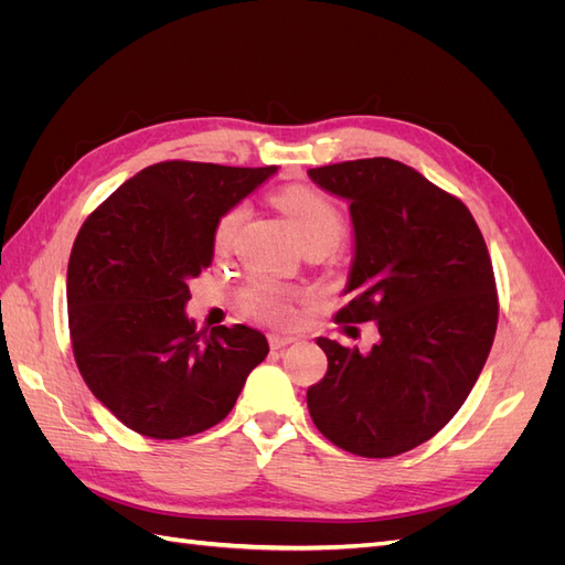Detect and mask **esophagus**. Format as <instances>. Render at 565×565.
<instances>
[{
  "label": "esophagus",
  "mask_w": 565,
  "mask_h": 565,
  "mask_svg": "<svg viewBox=\"0 0 565 565\" xmlns=\"http://www.w3.org/2000/svg\"><path fill=\"white\" fill-rule=\"evenodd\" d=\"M295 341V337L292 334H278V332H273V334H268V344H270V349H285V347H289Z\"/></svg>",
  "instance_id": "esophagus-1"
}]
</instances>
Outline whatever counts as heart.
Segmentation results:
<instances>
[{"mask_svg":"<svg viewBox=\"0 0 565 565\" xmlns=\"http://www.w3.org/2000/svg\"><path fill=\"white\" fill-rule=\"evenodd\" d=\"M276 202L282 210V214L287 216V224L301 245L313 243V241H328L337 245L341 233H344V218H341L339 210L328 198H322L320 193L311 191V188L289 185L278 193ZM245 216H247L245 204H235V207H231L224 216L218 218L216 231H214L216 249H228L233 245ZM245 299H247V309L252 313L268 318L273 322H287L292 318L287 295L278 285H273L268 280L254 282L247 289Z\"/></svg>","mask_w":565,"mask_h":565,"instance_id":"obj_1","label":"heart"}]
</instances>
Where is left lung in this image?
I'll return each mask as SVG.
<instances>
[{"label": "left lung", "mask_w": 565, "mask_h": 565, "mask_svg": "<svg viewBox=\"0 0 565 565\" xmlns=\"http://www.w3.org/2000/svg\"><path fill=\"white\" fill-rule=\"evenodd\" d=\"M349 202L353 259L337 322H377L367 353L318 337L324 377L306 391L318 431L341 450L393 457L436 436L465 405L498 330V292L465 202L398 160L309 169Z\"/></svg>", "instance_id": "obj_1"}]
</instances>
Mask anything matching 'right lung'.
<instances>
[{
    "label": "right lung",
    "mask_w": 565,
    "mask_h": 565,
    "mask_svg": "<svg viewBox=\"0 0 565 565\" xmlns=\"http://www.w3.org/2000/svg\"><path fill=\"white\" fill-rule=\"evenodd\" d=\"M278 167L160 162L84 221L67 262L82 380L131 431L174 440L224 419L268 353L247 324L198 332L188 280L214 259L218 218Z\"/></svg>",
    "instance_id": "1"
}]
</instances>
